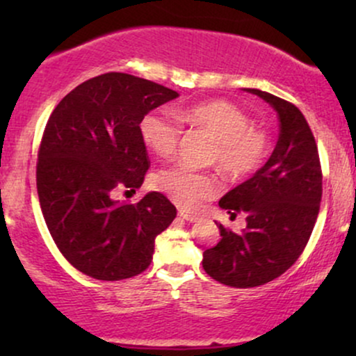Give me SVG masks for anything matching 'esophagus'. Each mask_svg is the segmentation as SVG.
Here are the masks:
<instances>
[{
  "mask_svg": "<svg viewBox=\"0 0 356 356\" xmlns=\"http://www.w3.org/2000/svg\"><path fill=\"white\" fill-rule=\"evenodd\" d=\"M179 216H181L184 220H189V222H195V220L199 219L195 214H191V212H186V211H179Z\"/></svg>",
  "mask_w": 356,
  "mask_h": 356,
  "instance_id": "obj_1",
  "label": "esophagus"
}]
</instances>
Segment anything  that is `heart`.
<instances>
[{
    "mask_svg": "<svg viewBox=\"0 0 356 356\" xmlns=\"http://www.w3.org/2000/svg\"><path fill=\"white\" fill-rule=\"evenodd\" d=\"M187 127L207 134L212 138L209 162L219 167L226 177H248L259 169L268 154V137L251 125L248 113L226 100H211L192 105L177 113ZM140 138L155 155H170L177 149L181 127L165 112L145 113L138 124ZM152 187L169 195L179 206L195 207L204 199L216 195L218 179L212 174L195 172L184 165H169L152 175Z\"/></svg>",
    "mask_w": 356,
    "mask_h": 356,
    "instance_id": "heart-1",
    "label": "heart"
}]
</instances>
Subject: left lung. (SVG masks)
Returning <instances> with one entry per match:
<instances>
[{
  "label": "left lung",
  "instance_id": "8db88e82",
  "mask_svg": "<svg viewBox=\"0 0 356 356\" xmlns=\"http://www.w3.org/2000/svg\"><path fill=\"white\" fill-rule=\"evenodd\" d=\"M271 105L280 118V137L269 161L220 197L234 218L246 214V229L219 224L220 241L206 249L204 271L232 288H254L281 276L308 243L321 202L318 147L300 108L257 88H244Z\"/></svg>",
  "mask_w": 356,
  "mask_h": 356
}]
</instances>
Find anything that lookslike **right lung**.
<instances>
[{"mask_svg":"<svg viewBox=\"0 0 356 356\" xmlns=\"http://www.w3.org/2000/svg\"><path fill=\"white\" fill-rule=\"evenodd\" d=\"M177 97L164 85L112 72L73 88L48 118L36 165L40 206L60 252L83 275H140L155 238L177 214L161 192L137 204L113 199L122 187L136 192L149 169L142 117Z\"/></svg>","mask_w":356,"mask_h":356,"instance_id":"obj_1","label":"right lung"}]
</instances>
